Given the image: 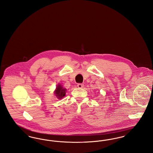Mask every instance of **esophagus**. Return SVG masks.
I'll list each match as a JSON object with an SVG mask.
<instances>
[{
	"label": "esophagus",
	"mask_w": 153,
	"mask_h": 153,
	"mask_svg": "<svg viewBox=\"0 0 153 153\" xmlns=\"http://www.w3.org/2000/svg\"><path fill=\"white\" fill-rule=\"evenodd\" d=\"M84 84H77V87L79 88H82L84 87Z\"/></svg>",
	"instance_id": "34e87169"
}]
</instances>
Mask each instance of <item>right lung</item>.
<instances>
[{
	"label": "right lung",
	"instance_id": "obj_1",
	"mask_svg": "<svg viewBox=\"0 0 153 153\" xmlns=\"http://www.w3.org/2000/svg\"><path fill=\"white\" fill-rule=\"evenodd\" d=\"M66 89L63 88L62 86L59 84L58 86L56 88V90L55 91L54 94L56 96L58 97V99H62L65 96L66 94Z\"/></svg>",
	"mask_w": 153,
	"mask_h": 153
}]
</instances>
